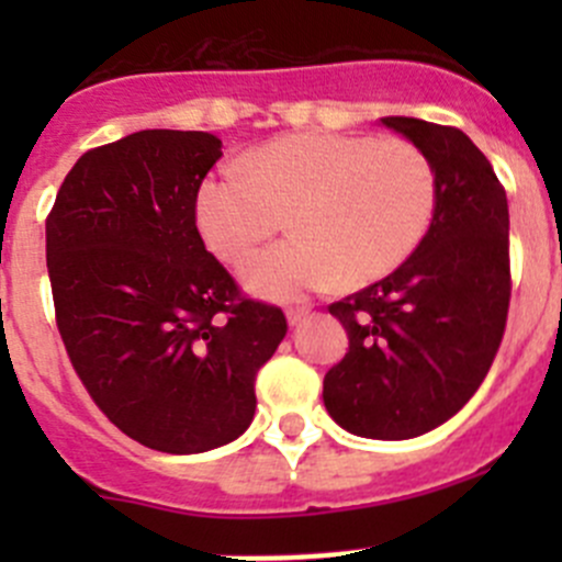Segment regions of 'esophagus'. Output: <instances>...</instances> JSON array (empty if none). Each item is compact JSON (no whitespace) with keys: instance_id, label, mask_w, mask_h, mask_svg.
I'll use <instances>...</instances> for the list:
<instances>
[{"instance_id":"obj_1","label":"esophagus","mask_w":562,"mask_h":562,"mask_svg":"<svg viewBox=\"0 0 562 562\" xmlns=\"http://www.w3.org/2000/svg\"><path fill=\"white\" fill-rule=\"evenodd\" d=\"M307 315H310L307 304H302V307H288V323H291V326L302 323Z\"/></svg>"}]
</instances>
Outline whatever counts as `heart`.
I'll list each match as a JSON object with an SVG mask.
<instances>
[{"mask_svg":"<svg viewBox=\"0 0 562 562\" xmlns=\"http://www.w3.org/2000/svg\"><path fill=\"white\" fill-rule=\"evenodd\" d=\"M435 212L432 160L411 140L370 133L280 135L249 151L245 168L209 176L195 198L203 241L231 266H245L291 217L296 239L247 271L266 299L383 280L422 247Z\"/></svg>","mask_w":562,"mask_h":562,"instance_id":"1","label":"heart"}]
</instances>
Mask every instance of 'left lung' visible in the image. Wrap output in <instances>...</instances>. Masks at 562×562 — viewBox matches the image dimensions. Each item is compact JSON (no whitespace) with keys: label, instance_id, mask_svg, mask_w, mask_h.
<instances>
[{"label":"left lung","instance_id":"1","mask_svg":"<svg viewBox=\"0 0 562 562\" xmlns=\"http://www.w3.org/2000/svg\"><path fill=\"white\" fill-rule=\"evenodd\" d=\"M438 173V212L396 271L328 304L348 353L323 378V402L348 432L407 440L429 432L484 383L512 302L508 201L479 146L449 124L386 116Z\"/></svg>","mask_w":562,"mask_h":562}]
</instances>
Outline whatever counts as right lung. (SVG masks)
<instances>
[{"label":"right lung","mask_w":562,"mask_h":562,"mask_svg":"<svg viewBox=\"0 0 562 562\" xmlns=\"http://www.w3.org/2000/svg\"><path fill=\"white\" fill-rule=\"evenodd\" d=\"M223 140L140 130L89 149L45 220L56 328L94 405L166 454L231 443L288 321L203 245L195 198Z\"/></svg>","instance_id":"obj_1"}]
</instances>
